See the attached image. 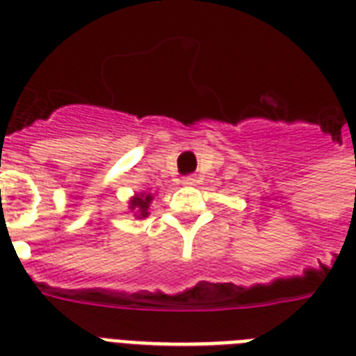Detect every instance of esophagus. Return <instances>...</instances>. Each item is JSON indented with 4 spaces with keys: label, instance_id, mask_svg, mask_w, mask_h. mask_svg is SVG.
Returning <instances> with one entry per match:
<instances>
[{
    "label": "esophagus",
    "instance_id": "1",
    "mask_svg": "<svg viewBox=\"0 0 356 356\" xmlns=\"http://www.w3.org/2000/svg\"><path fill=\"white\" fill-rule=\"evenodd\" d=\"M195 183H197V179H195L194 175H186V177H183L184 186H195Z\"/></svg>",
    "mask_w": 356,
    "mask_h": 356
}]
</instances>
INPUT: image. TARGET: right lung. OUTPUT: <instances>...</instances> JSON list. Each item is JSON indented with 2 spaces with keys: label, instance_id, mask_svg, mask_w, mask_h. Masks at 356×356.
<instances>
[{
  "label": "right lung",
  "instance_id": "add662e5",
  "mask_svg": "<svg viewBox=\"0 0 356 356\" xmlns=\"http://www.w3.org/2000/svg\"><path fill=\"white\" fill-rule=\"evenodd\" d=\"M153 201V194H147V192H140V194H134L131 200H129V211L133 212L134 218L149 216V205Z\"/></svg>",
  "mask_w": 356,
  "mask_h": 356
}]
</instances>
